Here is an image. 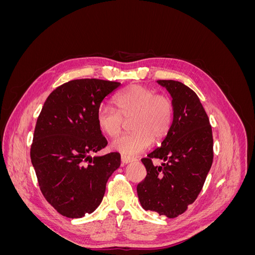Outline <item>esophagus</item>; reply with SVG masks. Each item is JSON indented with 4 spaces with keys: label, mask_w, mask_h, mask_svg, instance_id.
<instances>
[{
    "label": "esophagus",
    "mask_w": 255,
    "mask_h": 255,
    "mask_svg": "<svg viewBox=\"0 0 255 255\" xmlns=\"http://www.w3.org/2000/svg\"><path fill=\"white\" fill-rule=\"evenodd\" d=\"M135 158L133 157H128L127 155H121V164L122 165H127L128 163H132V161H134Z\"/></svg>",
    "instance_id": "1"
}]
</instances>
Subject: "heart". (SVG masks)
Wrapping results in <instances>:
<instances>
[{"mask_svg": "<svg viewBox=\"0 0 255 255\" xmlns=\"http://www.w3.org/2000/svg\"><path fill=\"white\" fill-rule=\"evenodd\" d=\"M117 110L107 104L98 107L96 120L99 129L110 137L118 135L125 120L130 121L134 132L119 136L112 148L127 156H135L148 150L153 139L161 140L167 136L173 121V104L167 96L156 91L132 85L115 98Z\"/></svg>", "mask_w": 255, "mask_h": 255, "instance_id": "1", "label": "heart"}]
</instances>
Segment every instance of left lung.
I'll list each match as a JSON object with an SVG mask.
<instances>
[{"label":"left lung","instance_id":"left-lung-1","mask_svg":"<svg viewBox=\"0 0 255 255\" xmlns=\"http://www.w3.org/2000/svg\"><path fill=\"white\" fill-rule=\"evenodd\" d=\"M172 97V126L159 148L141 161L144 180L137 195L145 211L175 218L195 202L213 164V133L210 119L194 90L181 82L158 80ZM153 158L163 159L154 166Z\"/></svg>","mask_w":255,"mask_h":255}]
</instances>
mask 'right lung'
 Masks as SVG:
<instances>
[{"mask_svg":"<svg viewBox=\"0 0 255 255\" xmlns=\"http://www.w3.org/2000/svg\"><path fill=\"white\" fill-rule=\"evenodd\" d=\"M120 86L98 79L60 85L45 100L36 122L30 159L45 200L68 218H81L102 202L120 154L91 157L107 145L96 115L104 98Z\"/></svg>","mask_w":255,"mask_h":255,"instance_id":"1","label":"right lung"}]
</instances>
